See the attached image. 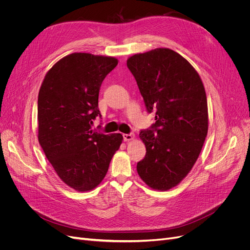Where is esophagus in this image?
Here are the masks:
<instances>
[{
  "label": "esophagus",
  "instance_id": "1",
  "mask_svg": "<svg viewBox=\"0 0 250 250\" xmlns=\"http://www.w3.org/2000/svg\"><path fill=\"white\" fill-rule=\"evenodd\" d=\"M124 141L127 142V141H132L135 139V134L134 133H129V134H124Z\"/></svg>",
  "mask_w": 250,
  "mask_h": 250
}]
</instances>
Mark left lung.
Wrapping results in <instances>:
<instances>
[{"mask_svg": "<svg viewBox=\"0 0 250 250\" xmlns=\"http://www.w3.org/2000/svg\"><path fill=\"white\" fill-rule=\"evenodd\" d=\"M126 65L135 77L155 124L143 129L145 158L137 171L153 189L176 187L194 165L208 134V103L205 87L192 65L169 48H156L128 58Z\"/></svg>", "mask_w": 250, "mask_h": 250, "instance_id": "8db88e82", "label": "left lung"}]
</instances>
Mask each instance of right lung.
<instances>
[{"label": "right lung", "instance_id": "add662e5", "mask_svg": "<svg viewBox=\"0 0 250 250\" xmlns=\"http://www.w3.org/2000/svg\"><path fill=\"white\" fill-rule=\"evenodd\" d=\"M112 57L74 52L46 73L38 93V142L60 178L78 191L95 188L107 173L121 134L93 132L101 118V84L117 65Z\"/></svg>", "mask_w": 250, "mask_h": 250}]
</instances>
